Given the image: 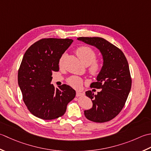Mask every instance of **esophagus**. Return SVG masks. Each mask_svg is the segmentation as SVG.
I'll list each match as a JSON object with an SVG mask.
<instances>
[{
	"label": "esophagus",
	"mask_w": 151,
	"mask_h": 151,
	"mask_svg": "<svg viewBox=\"0 0 151 151\" xmlns=\"http://www.w3.org/2000/svg\"><path fill=\"white\" fill-rule=\"evenodd\" d=\"M82 95H83V94L81 93H79V92H77V93H76V96H77V97L81 96Z\"/></svg>",
	"instance_id": "1"
}]
</instances>
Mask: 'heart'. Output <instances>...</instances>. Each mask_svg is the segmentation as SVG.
I'll use <instances>...</instances> for the list:
<instances>
[{"label": "heart", "mask_w": 151, "mask_h": 151, "mask_svg": "<svg viewBox=\"0 0 151 151\" xmlns=\"http://www.w3.org/2000/svg\"><path fill=\"white\" fill-rule=\"evenodd\" d=\"M76 55L79 60L85 66H88V72L93 78H97L100 74L102 70L103 64L100 60L96 59L97 53L94 50L88 46H81L76 50ZM66 57V54L64 53L58 61V64L60 66L63 65L64 58ZM68 83L70 85L75 88H80L83 83V81L79 77L72 76L68 79Z\"/></svg>", "instance_id": "b5f03b06"}]
</instances>
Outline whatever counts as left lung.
I'll return each instance as SVG.
<instances>
[{"mask_svg": "<svg viewBox=\"0 0 151 151\" xmlns=\"http://www.w3.org/2000/svg\"><path fill=\"white\" fill-rule=\"evenodd\" d=\"M78 40L99 49L104 58L97 81L91 85V88L101 91L96 95L91 91L85 93L93 100V106L85 111V116L93 122H108L121 111L130 91L132 78L127 59L119 47L102 38L79 37Z\"/></svg>", "mask_w": 151, "mask_h": 151, "instance_id": "8db88e82", "label": "left lung"}]
</instances>
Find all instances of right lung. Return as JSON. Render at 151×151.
I'll use <instances>...</instances> for the list:
<instances>
[{
    "label": "right lung",
    "instance_id": "1",
    "mask_svg": "<svg viewBox=\"0 0 151 151\" xmlns=\"http://www.w3.org/2000/svg\"><path fill=\"white\" fill-rule=\"evenodd\" d=\"M73 42L69 38H42L30 46L18 70V84L23 100L32 115L44 120L62 116L76 91L65 84H51L53 72L59 70L58 61Z\"/></svg>",
    "mask_w": 151,
    "mask_h": 151
}]
</instances>
